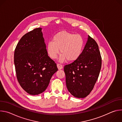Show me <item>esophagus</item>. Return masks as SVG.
Wrapping results in <instances>:
<instances>
[{
  "label": "esophagus",
  "mask_w": 122,
  "mask_h": 122,
  "mask_svg": "<svg viewBox=\"0 0 122 122\" xmlns=\"http://www.w3.org/2000/svg\"><path fill=\"white\" fill-rule=\"evenodd\" d=\"M57 66L58 69H61L63 68V66L62 65L60 64H57Z\"/></svg>",
  "instance_id": "esophagus-1"
}]
</instances>
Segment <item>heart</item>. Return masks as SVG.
Returning <instances> with one entry per match:
<instances>
[{"instance_id": "heart-1", "label": "heart", "mask_w": 122, "mask_h": 122, "mask_svg": "<svg viewBox=\"0 0 122 122\" xmlns=\"http://www.w3.org/2000/svg\"><path fill=\"white\" fill-rule=\"evenodd\" d=\"M83 44V39L80 35L61 31L54 36L53 41L47 43V51L51 59L56 58L60 50L62 54L60 57V61L66 59L68 61H74L81 56Z\"/></svg>"}]
</instances>
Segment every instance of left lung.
<instances>
[{"label": "left lung", "mask_w": 122, "mask_h": 122, "mask_svg": "<svg viewBox=\"0 0 122 122\" xmlns=\"http://www.w3.org/2000/svg\"><path fill=\"white\" fill-rule=\"evenodd\" d=\"M101 61L98 46L88 35L78 59L64 66L66 87L72 95L84 98L90 93L98 78Z\"/></svg>", "instance_id": "left-lung-1"}]
</instances>
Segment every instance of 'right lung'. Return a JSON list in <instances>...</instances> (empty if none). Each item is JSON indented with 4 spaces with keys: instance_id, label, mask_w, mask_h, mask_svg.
Wrapping results in <instances>:
<instances>
[{
    "instance_id": "obj_1",
    "label": "right lung",
    "mask_w": 122,
    "mask_h": 122,
    "mask_svg": "<svg viewBox=\"0 0 122 122\" xmlns=\"http://www.w3.org/2000/svg\"><path fill=\"white\" fill-rule=\"evenodd\" d=\"M41 28L27 33L14 51L16 77L22 88L31 95L44 92L57 71L55 61L48 55Z\"/></svg>"
}]
</instances>
